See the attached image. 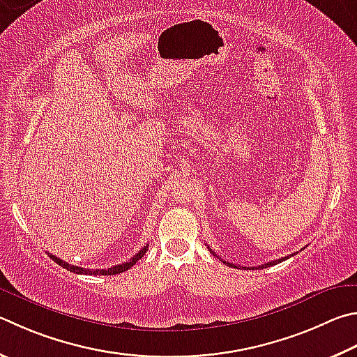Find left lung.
<instances>
[{
	"label": "left lung",
	"mask_w": 357,
	"mask_h": 357,
	"mask_svg": "<svg viewBox=\"0 0 357 357\" xmlns=\"http://www.w3.org/2000/svg\"><path fill=\"white\" fill-rule=\"evenodd\" d=\"M207 248H209V246H207ZM209 251L212 252L213 256H217L215 252H213L211 248H209ZM291 256V255H290ZM218 259H222L220 256H217ZM286 259H289V256H286V257H281V259H278V261H271V262H267V264H264V265H259V267H252V270L255 268H267V267H271V265H276V264H280V262H282V261H286ZM223 261V259H222ZM226 265H229V267H234V268H237V265H234V264H231V262H226V261H223ZM242 268H246V267H242Z\"/></svg>",
	"instance_id": "1"
}]
</instances>
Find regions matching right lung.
Returning a JSON list of instances; mask_svg holds the SVG:
<instances>
[{"label": "right lung", "mask_w": 357, "mask_h": 357, "mask_svg": "<svg viewBox=\"0 0 357 357\" xmlns=\"http://www.w3.org/2000/svg\"><path fill=\"white\" fill-rule=\"evenodd\" d=\"M146 250H148V245L144 246V248H142V250L137 252V255L129 259L128 262L120 264V265H114V267H111V268H102V270H89V268L76 267V265H71V264L63 262L62 259L56 257V256H53V255H50V252H48V255H50V257L53 259V261H54L56 264H59L61 267L67 268L68 271H73V273H77V275H102V276H107V275H119V273H123V271H126V270L131 268L135 262L140 261V259L144 257Z\"/></svg>", "instance_id": "obj_1"}]
</instances>
